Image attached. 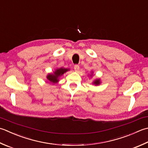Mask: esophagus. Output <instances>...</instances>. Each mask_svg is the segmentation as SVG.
Returning <instances> with one entry per match:
<instances>
[{
  "mask_svg": "<svg viewBox=\"0 0 148 148\" xmlns=\"http://www.w3.org/2000/svg\"><path fill=\"white\" fill-rule=\"evenodd\" d=\"M74 69L75 71H79V66L78 65H75L74 66Z\"/></svg>",
  "mask_w": 148,
  "mask_h": 148,
  "instance_id": "obj_1",
  "label": "esophagus"
}]
</instances>
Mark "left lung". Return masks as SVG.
<instances>
[{
	"mask_svg": "<svg viewBox=\"0 0 148 148\" xmlns=\"http://www.w3.org/2000/svg\"><path fill=\"white\" fill-rule=\"evenodd\" d=\"M94 83L95 84V85H99V79L95 80V82H94Z\"/></svg>",
	"mask_w": 148,
	"mask_h": 148,
	"instance_id": "left-lung-1",
	"label": "left lung"
}]
</instances>
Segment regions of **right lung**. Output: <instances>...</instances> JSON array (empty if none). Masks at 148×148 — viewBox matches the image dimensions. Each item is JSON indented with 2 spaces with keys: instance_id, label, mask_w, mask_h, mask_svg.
Wrapping results in <instances>:
<instances>
[{
  "instance_id": "obj_1",
  "label": "right lung",
  "mask_w": 148,
  "mask_h": 148,
  "mask_svg": "<svg viewBox=\"0 0 148 148\" xmlns=\"http://www.w3.org/2000/svg\"><path fill=\"white\" fill-rule=\"evenodd\" d=\"M67 71H69V69H63V68L57 69V70H56V71L54 72V74H49L47 78L51 83H57L58 82V77L62 76V74H63V73H65V72Z\"/></svg>"
}]
</instances>
